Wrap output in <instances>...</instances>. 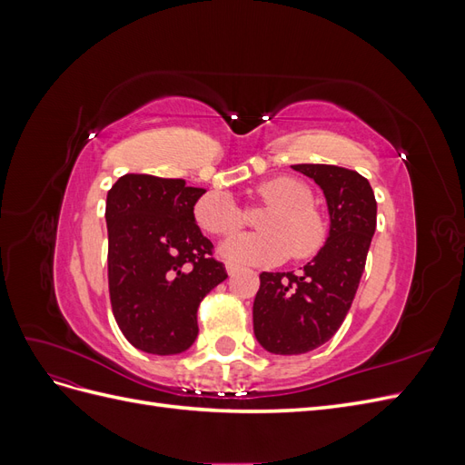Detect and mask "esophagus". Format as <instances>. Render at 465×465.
<instances>
[{
    "instance_id": "esophagus-1",
    "label": "esophagus",
    "mask_w": 465,
    "mask_h": 465,
    "mask_svg": "<svg viewBox=\"0 0 465 465\" xmlns=\"http://www.w3.org/2000/svg\"><path fill=\"white\" fill-rule=\"evenodd\" d=\"M224 267H227V273L229 275H234V273H238V270H241V265L231 263V262H227V265H224Z\"/></svg>"
}]
</instances>
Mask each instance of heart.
<instances>
[{
	"label": "heart",
	"mask_w": 465,
	"mask_h": 465,
	"mask_svg": "<svg viewBox=\"0 0 465 465\" xmlns=\"http://www.w3.org/2000/svg\"><path fill=\"white\" fill-rule=\"evenodd\" d=\"M256 195L272 207L262 215V232L236 234L221 244V254L236 263L275 265L285 262L291 252L308 258L322 248L326 229L312 207V193L302 182L277 176L263 180ZM195 221L211 234L224 236L241 229V207L227 192H209L193 207Z\"/></svg>",
	"instance_id": "1"
}]
</instances>
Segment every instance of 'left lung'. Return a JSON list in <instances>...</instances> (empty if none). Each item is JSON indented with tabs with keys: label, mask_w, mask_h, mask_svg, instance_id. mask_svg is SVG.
<instances>
[{
	"label": "left lung",
	"mask_w": 465,
	"mask_h": 465,
	"mask_svg": "<svg viewBox=\"0 0 465 465\" xmlns=\"http://www.w3.org/2000/svg\"><path fill=\"white\" fill-rule=\"evenodd\" d=\"M291 168L323 192L330 232L301 273H260L254 335L273 355H302L331 340L355 299L376 231V200L367 178L335 164Z\"/></svg>",
	"instance_id": "1"
}]
</instances>
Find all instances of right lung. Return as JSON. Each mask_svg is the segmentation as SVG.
<instances>
[{"label":"right lung","instance_id":"right-lung-1","mask_svg":"<svg viewBox=\"0 0 465 465\" xmlns=\"http://www.w3.org/2000/svg\"><path fill=\"white\" fill-rule=\"evenodd\" d=\"M203 188L186 180L124 174L106 195L112 312L135 349L178 355L198 337V306L227 279L195 224Z\"/></svg>","mask_w":465,"mask_h":465}]
</instances>
